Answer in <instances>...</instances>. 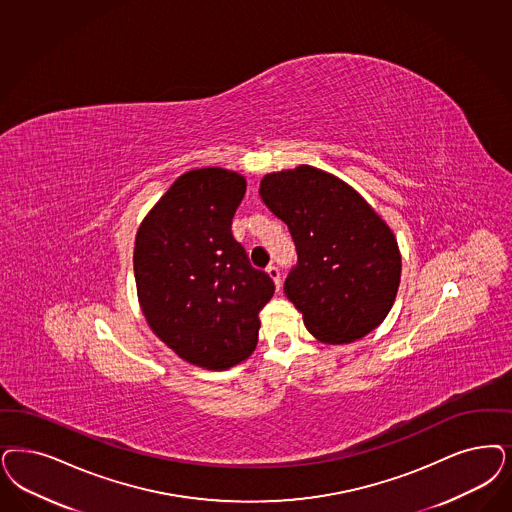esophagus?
<instances>
[{
	"label": "esophagus",
	"instance_id": "esophagus-1",
	"mask_svg": "<svg viewBox=\"0 0 512 512\" xmlns=\"http://www.w3.org/2000/svg\"><path fill=\"white\" fill-rule=\"evenodd\" d=\"M266 274L274 280V283H276V287L280 289V285H282V276H280V268L276 265H270L268 268H266Z\"/></svg>",
	"mask_w": 512,
	"mask_h": 512
}]
</instances>
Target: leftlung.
I'll list each match as a JSON object with an SVG mask.
<instances>
[{
	"mask_svg": "<svg viewBox=\"0 0 512 512\" xmlns=\"http://www.w3.org/2000/svg\"><path fill=\"white\" fill-rule=\"evenodd\" d=\"M259 194L297 247L283 291L325 344L369 335L388 316L401 253L386 221L342 179L302 164L266 174Z\"/></svg>",
	"mask_w": 512,
	"mask_h": 512,
	"instance_id": "8db88e82",
	"label": "left lung"
}]
</instances>
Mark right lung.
<instances>
[{
	"instance_id": "1",
	"label": "right lung",
	"mask_w": 512,
	"mask_h": 512,
	"mask_svg": "<svg viewBox=\"0 0 512 512\" xmlns=\"http://www.w3.org/2000/svg\"><path fill=\"white\" fill-rule=\"evenodd\" d=\"M246 179L223 168H198L145 215L136 234L134 276L151 331L196 367L227 371L247 359L259 338V312L274 282L249 263L232 236Z\"/></svg>"
}]
</instances>
